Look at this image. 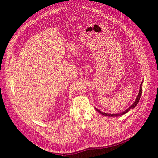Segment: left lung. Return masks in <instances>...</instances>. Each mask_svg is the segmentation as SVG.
<instances>
[{
	"instance_id": "8db88e82",
	"label": "left lung",
	"mask_w": 158,
	"mask_h": 158,
	"mask_svg": "<svg viewBox=\"0 0 158 158\" xmlns=\"http://www.w3.org/2000/svg\"><path fill=\"white\" fill-rule=\"evenodd\" d=\"M142 84H141L140 87L139 94H138V96H137V98H136V99L135 102L130 107L128 108L127 110H125V111L121 113H120V114H109V113L108 114V113H103V112H102V111H99V109H96V108H95V109H96V111H97L98 112H99V113H101V114H103V115L107 116V117H118V116H120V115H123V114H125V113H127L128 111H130V110H131V109H133L134 107L136 106V105L138 104V102H139V100H140V99L141 95H142Z\"/></svg>"
}]
</instances>
